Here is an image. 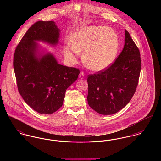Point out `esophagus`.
Listing matches in <instances>:
<instances>
[{"instance_id":"esophagus-1","label":"esophagus","mask_w":161,"mask_h":161,"mask_svg":"<svg viewBox=\"0 0 161 161\" xmlns=\"http://www.w3.org/2000/svg\"><path fill=\"white\" fill-rule=\"evenodd\" d=\"M84 77H85L84 73L83 72H80V74H79V77L80 79H84Z\"/></svg>"}]
</instances>
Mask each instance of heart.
I'll return each mask as SVG.
<instances>
[{"instance_id":"heart-1","label":"heart","mask_w":161,"mask_h":161,"mask_svg":"<svg viewBox=\"0 0 161 161\" xmlns=\"http://www.w3.org/2000/svg\"><path fill=\"white\" fill-rule=\"evenodd\" d=\"M70 46L63 47L66 58L72 63L82 53L86 66L94 71L107 68L116 56L119 42L115 30L108 26H90L74 31L70 35Z\"/></svg>"}]
</instances>
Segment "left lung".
<instances>
[{"label": "left lung", "mask_w": 161, "mask_h": 161, "mask_svg": "<svg viewBox=\"0 0 161 161\" xmlns=\"http://www.w3.org/2000/svg\"><path fill=\"white\" fill-rule=\"evenodd\" d=\"M125 45L108 68L87 78L89 105L101 115H112L131 100L138 86L141 57L138 47L127 30Z\"/></svg>", "instance_id": "8db88e82"}]
</instances>
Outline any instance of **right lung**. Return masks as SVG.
Listing matches in <instances>:
<instances>
[{"label": "right lung", "mask_w": 161, "mask_h": 161, "mask_svg": "<svg viewBox=\"0 0 161 161\" xmlns=\"http://www.w3.org/2000/svg\"><path fill=\"white\" fill-rule=\"evenodd\" d=\"M60 30L53 21H38L24 35L14 56V69L19 92L35 111L51 114L63 105L66 89L80 70L58 63L50 53L39 51L36 42L56 46Z\"/></svg>", "instance_id": "right-lung-1"}]
</instances>
